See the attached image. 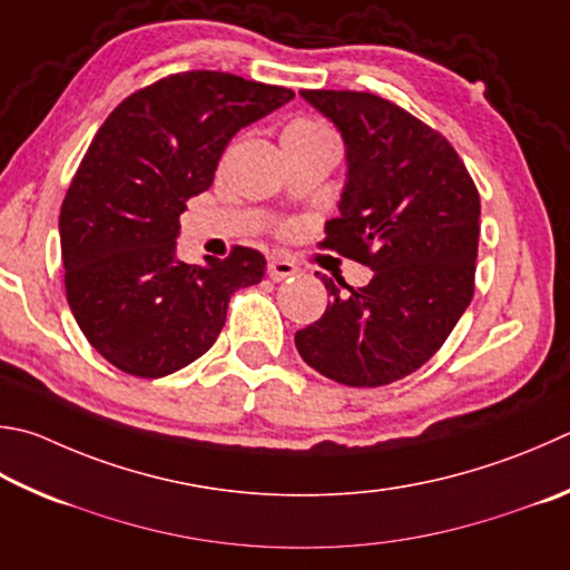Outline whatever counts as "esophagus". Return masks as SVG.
Instances as JSON below:
<instances>
[{"label": "esophagus", "instance_id": "esophagus-1", "mask_svg": "<svg viewBox=\"0 0 570 570\" xmlns=\"http://www.w3.org/2000/svg\"><path fill=\"white\" fill-rule=\"evenodd\" d=\"M298 272L294 262H288V258H282V256H274L268 258V266H266V274L272 282H284V278L294 276Z\"/></svg>", "mask_w": 570, "mask_h": 570}]
</instances>
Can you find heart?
Listing matches in <instances>:
<instances>
[{
    "label": "heart",
    "instance_id": "b5f03b06",
    "mask_svg": "<svg viewBox=\"0 0 570 570\" xmlns=\"http://www.w3.org/2000/svg\"><path fill=\"white\" fill-rule=\"evenodd\" d=\"M282 137H298V139H326L334 137L326 124H321L316 119H294L288 127L284 129Z\"/></svg>",
    "mask_w": 570,
    "mask_h": 570
}]
</instances>
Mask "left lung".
Returning <instances> with one entry per match:
<instances>
[{
    "instance_id": "left-lung-1",
    "label": "left lung",
    "mask_w": 570,
    "mask_h": 570,
    "mask_svg": "<svg viewBox=\"0 0 570 570\" xmlns=\"http://www.w3.org/2000/svg\"><path fill=\"white\" fill-rule=\"evenodd\" d=\"M346 147L338 216L324 246L366 264L354 288L321 276L331 302L296 331L308 366L346 386H386L436 354L473 296L481 202L456 149L366 91L304 89Z\"/></svg>"
}]
</instances>
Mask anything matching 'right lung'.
<instances>
[{
	"label": "right lung",
	"instance_id": "1",
	"mask_svg": "<svg viewBox=\"0 0 570 570\" xmlns=\"http://www.w3.org/2000/svg\"><path fill=\"white\" fill-rule=\"evenodd\" d=\"M294 99L292 89L224 71H184L134 91L91 139L59 214L67 302L79 328L124 374L161 379L212 348L236 288L266 258L177 256L179 216L214 181L239 129Z\"/></svg>",
	"mask_w": 570,
	"mask_h": 570
}]
</instances>
